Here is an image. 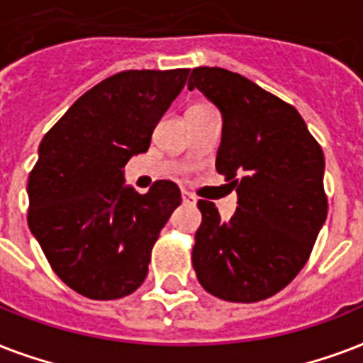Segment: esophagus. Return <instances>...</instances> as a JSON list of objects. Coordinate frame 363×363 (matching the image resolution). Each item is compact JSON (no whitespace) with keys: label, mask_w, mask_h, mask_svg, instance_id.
<instances>
[{"label":"esophagus","mask_w":363,"mask_h":363,"mask_svg":"<svg viewBox=\"0 0 363 363\" xmlns=\"http://www.w3.org/2000/svg\"><path fill=\"white\" fill-rule=\"evenodd\" d=\"M182 201H184V204H195L196 199L187 191H182Z\"/></svg>","instance_id":"esophagus-1"}]
</instances>
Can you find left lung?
Listing matches in <instances>:
<instances>
[{
  "label": "left lung",
  "mask_w": 363,
  "mask_h": 363,
  "mask_svg": "<svg viewBox=\"0 0 363 363\" xmlns=\"http://www.w3.org/2000/svg\"><path fill=\"white\" fill-rule=\"evenodd\" d=\"M187 86L221 111L216 170L238 195L227 223L213 202H196V278L223 301H263L297 277L324 225V153L294 106L244 75L202 66Z\"/></svg>",
  "instance_id": "obj_1"
}]
</instances>
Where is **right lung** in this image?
<instances>
[{
  "mask_svg": "<svg viewBox=\"0 0 363 363\" xmlns=\"http://www.w3.org/2000/svg\"><path fill=\"white\" fill-rule=\"evenodd\" d=\"M189 69L115 74L62 115L39 143L28 179V225L69 288L98 301L136 291L151 250L182 193L159 179L145 195L125 185V164L150 150L151 134Z\"/></svg>",
  "mask_w": 363,
  "mask_h": 363,
  "instance_id": "right-lung-1",
  "label": "right lung"
}]
</instances>
